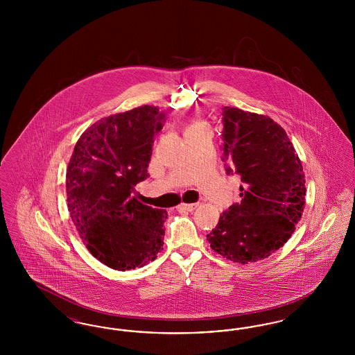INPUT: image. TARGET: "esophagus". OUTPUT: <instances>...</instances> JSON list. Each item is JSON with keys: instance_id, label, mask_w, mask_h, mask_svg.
I'll use <instances>...</instances> for the list:
<instances>
[{"instance_id": "34e87169", "label": "esophagus", "mask_w": 355, "mask_h": 355, "mask_svg": "<svg viewBox=\"0 0 355 355\" xmlns=\"http://www.w3.org/2000/svg\"><path fill=\"white\" fill-rule=\"evenodd\" d=\"M198 205L197 203H181L177 206V210L180 211H193Z\"/></svg>"}]
</instances>
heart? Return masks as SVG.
<instances>
[{"instance_id":"obj_1","label":"heart","mask_w":355,"mask_h":355,"mask_svg":"<svg viewBox=\"0 0 355 355\" xmlns=\"http://www.w3.org/2000/svg\"><path fill=\"white\" fill-rule=\"evenodd\" d=\"M201 128H206V125L202 123V122H193L189 128H187V130H193V129H201Z\"/></svg>"}]
</instances>
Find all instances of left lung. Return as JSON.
<instances>
[{
    "instance_id": "8db88e82",
    "label": "left lung",
    "mask_w": 355,
    "mask_h": 355,
    "mask_svg": "<svg viewBox=\"0 0 355 355\" xmlns=\"http://www.w3.org/2000/svg\"><path fill=\"white\" fill-rule=\"evenodd\" d=\"M222 121L225 158L243 185L241 202L223 211L206 236L216 253L245 265L270 257L294 233L306 202L304 168L270 117L225 106Z\"/></svg>"
}]
</instances>
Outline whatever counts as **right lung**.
Masks as SVG:
<instances>
[{"mask_svg": "<svg viewBox=\"0 0 355 355\" xmlns=\"http://www.w3.org/2000/svg\"><path fill=\"white\" fill-rule=\"evenodd\" d=\"M164 119L149 105L107 116L85 130L69 161L70 217L86 249L110 269L142 268L164 250L166 210L132 197L148 177Z\"/></svg>", "mask_w": 355, "mask_h": 355, "instance_id": "obj_1", "label": "right lung"}]
</instances>
